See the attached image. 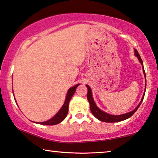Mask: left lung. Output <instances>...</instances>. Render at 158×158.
<instances>
[{"label":"left lung","instance_id":"8db88e82","mask_svg":"<svg viewBox=\"0 0 158 158\" xmlns=\"http://www.w3.org/2000/svg\"><path fill=\"white\" fill-rule=\"evenodd\" d=\"M134 51H135V56L138 57L139 62H141L142 64L143 71L145 77H146V73H145V70L143 68V64L141 57V56H140L139 53L138 52V51L136 49L134 50ZM86 87H87V89H88L87 99H88V101L90 103V110H91L92 114H94L98 119L101 120V121H102V122H120V121H123V120H124V119L129 118L130 117H131L132 115H133L135 112H136V111L137 110L138 108H139V106H141V102L143 101V98L145 96V94H144L143 96L141 102H140V103L138 105V106L134 110H132L130 112H128V113L121 114V115H112V114H109L106 113V112L101 110H100L98 107L96 106V103H95L94 99H93L92 92H91V88H90L88 85H86Z\"/></svg>","mask_w":158,"mask_h":158}]
</instances>
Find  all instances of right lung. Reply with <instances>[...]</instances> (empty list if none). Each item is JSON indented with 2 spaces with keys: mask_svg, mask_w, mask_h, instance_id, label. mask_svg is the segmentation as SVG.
<instances>
[{
  "mask_svg": "<svg viewBox=\"0 0 158 158\" xmlns=\"http://www.w3.org/2000/svg\"><path fill=\"white\" fill-rule=\"evenodd\" d=\"M79 84L75 85L74 86L72 87L68 90V92L67 94V97L65 99V101L64 102V105L62 106V108L60 110V111L52 117V119L48 120L46 122H39V124H44V125H55L57 124H59L60 122H61L62 120L65 118L67 113H68V107H69V101L71 100L72 96H73L76 89Z\"/></svg>",
  "mask_w": 158,
  "mask_h": 158,
  "instance_id": "1",
  "label": "right lung"
}]
</instances>
